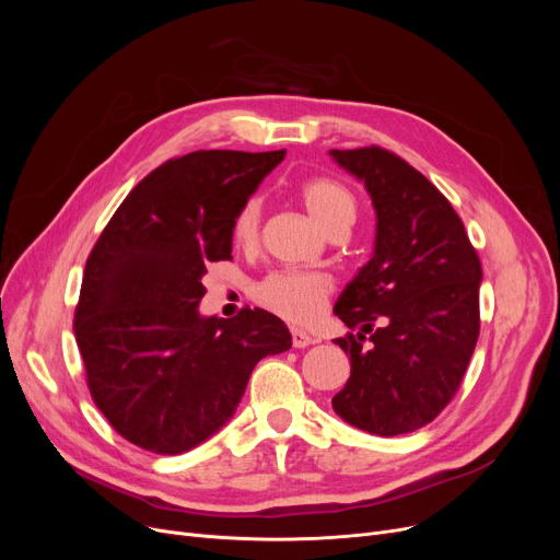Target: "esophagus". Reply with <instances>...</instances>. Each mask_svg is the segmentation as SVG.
<instances>
[{
	"label": "esophagus",
	"mask_w": 560,
	"mask_h": 560,
	"mask_svg": "<svg viewBox=\"0 0 560 560\" xmlns=\"http://www.w3.org/2000/svg\"><path fill=\"white\" fill-rule=\"evenodd\" d=\"M290 334H292V347H298V349H304V347H308V345L315 342V338L308 336V334L302 331V329H292Z\"/></svg>",
	"instance_id": "obj_1"
}]
</instances>
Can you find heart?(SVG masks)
I'll return each instance as SVG.
<instances>
[{
	"mask_svg": "<svg viewBox=\"0 0 560 560\" xmlns=\"http://www.w3.org/2000/svg\"><path fill=\"white\" fill-rule=\"evenodd\" d=\"M300 199L311 218L327 233L340 224H351L357 218V199L351 190L329 176L304 182L300 186ZM262 206L258 197H249L231 220V238L235 245L252 247L258 238ZM334 290V281L322 272L277 270L256 283L254 298L279 313L281 317L308 325L325 308Z\"/></svg>",
	"mask_w": 560,
	"mask_h": 560,
	"instance_id": "heart-1",
	"label": "heart"
}]
</instances>
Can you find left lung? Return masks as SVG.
<instances>
[{
  "label": "left lung",
  "mask_w": 560,
  "mask_h": 560,
  "mask_svg": "<svg viewBox=\"0 0 560 560\" xmlns=\"http://www.w3.org/2000/svg\"><path fill=\"white\" fill-rule=\"evenodd\" d=\"M329 156L363 182L376 213L372 258L334 306L359 331L334 340L351 374L331 404L368 433H410L452 401L472 359L481 262L452 203L404 159L381 147Z\"/></svg>",
  "instance_id": "obj_1"
}]
</instances>
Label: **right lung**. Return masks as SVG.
Instances as JSON below:
<instances>
[{"label": "right lung", "instance_id": "right-lung-1", "mask_svg": "<svg viewBox=\"0 0 560 560\" xmlns=\"http://www.w3.org/2000/svg\"><path fill=\"white\" fill-rule=\"evenodd\" d=\"M285 156L172 159L127 195L85 262L74 336L88 388L129 443L176 456L218 433L254 365L292 347L262 308L201 315L206 265L231 258V220Z\"/></svg>", "mask_w": 560, "mask_h": 560}]
</instances>
